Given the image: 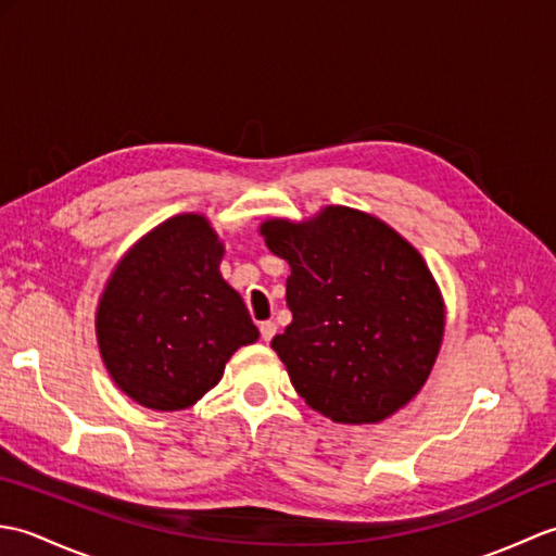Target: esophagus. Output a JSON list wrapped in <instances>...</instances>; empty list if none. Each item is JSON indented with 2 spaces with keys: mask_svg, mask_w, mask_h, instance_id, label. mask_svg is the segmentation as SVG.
I'll return each mask as SVG.
<instances>
[{
  "mask_svg": "<svg viewBox=\"0 0 556 556\" xmlns=\"http://www.w3.org/2000/svg\"><path fill=\"white\" fill-rule=\"evenodd\" d=\"M260 334H263V339H265V341H269L271 337H275V334H277V325H275V323H271V320L263 323V325H260Z\"/></svg>",
  "mask_w": 556,
  "mask_h": 556,
  "instance_id": "1",
  "label": "esophagus"
}]
</instances>
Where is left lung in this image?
Masks as SVG:
<instances>
[{
  "instance_id": "1",
  "label": "left lung",
  "mask_w": 556,
  "mask_h": 556,
  "mask_svg": "<svg viewBox=\"0 0 556 556\" xmlns=\"http://www.w3.org/2000/svg\"><path fill=\"white\" fill-rule=\"evenodd\" d=\"M285 257V334L271 339L305 404L334 422H380L420 392L440 353L444 303L420 253L372 215L329 205L305 222L267 219Z\"/></svg>"
}]
</instances>
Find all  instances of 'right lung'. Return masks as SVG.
I'll list each match as a JSON object with an SVG mask.
<instances>
[{
    "label": "right lung",
    "instance_id": "1",
    "mask_svg": "<svg viewBox=\"0 0 556 556\" xmlns=\"http://www.w3.org/2000/svg\"><path fill=\"white\" fill-rule=\"evenodd\" d=\"M224 245L203 215H176L116 265L98 305V344L136 404L181 410L215 387L257 327L219 275Z\"/></svg>",
    "mask_w": 556,
    "mask_h": 556
}]
</instances>
